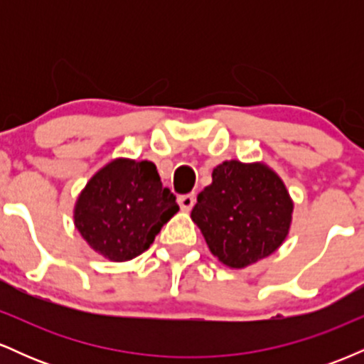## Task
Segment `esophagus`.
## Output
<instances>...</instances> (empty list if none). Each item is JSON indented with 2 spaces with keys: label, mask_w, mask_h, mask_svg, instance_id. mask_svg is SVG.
Listing matches in <instances>:
<instances>
[{
  "label": "esophagus",
  "mask_w": 364,
  "mask_h": 364,
  "mask_svg": "<svg viewBox=\"0 0 364 364\" xmlns=\"http://www.w3.org/2000/svg\"><path fill=\"white\" fill-rule=\"evenodd\" d=\"M178 203L183 210H191V207L195 205V193H186L178 196Z\"/></svg>",
  "instance_id": "obj_1"
}]
</instances>
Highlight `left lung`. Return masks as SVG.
I'll list each match as a JSON object with an SVG mask.
<instances>
[{
	"label": "left lung",
	"mask_w": 364,
	"mask_h": 364,
	"mask_svg": "<svg viewBox=\"0 0 364 364\" xmlns=\"http://www.w3.org/2000/svg\"><path fill=\"white\" fill-rule=\"evenodd\" d=\"M292 208L289 191L269 166L225 161L196 196L191 219L219 262L243 269L284 243Z\"/></svg>",
	"instance_id": "1"
}]
</instances>
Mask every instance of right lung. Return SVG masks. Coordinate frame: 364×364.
Wrapping results in <instances>:
<instances>
[{
  "label": "right lung",
  "instance_id": "right-lung-1",
  "mask_svg": "<svg viewBox=\"0 0 364 364\" xmlns=\"http://www.w3.org/2000/svg\"><path fill=\"white\" fill-rule=\"evenodd\" d=\"M179 210L150 161L114 159L99 169L75 203L73 219L92 250L111 262L139 257Z\"/></svg>",
  "mask_w": 364,
  "mask_h": 364
}]
</instances>
